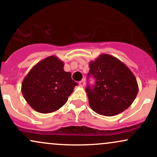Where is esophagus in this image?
Returning a JSON list of instances; mask_svg holds the SVG:
<instances>
[{
  "label": "esophagus",
  "mask_w": 157,
  "mask_h": 157,
  "mask_svg": "<svg viewBox=\"0 0 157 157\" xmlns=\"http://www.w3.org/2000/svg\"><path fill=\"white\" fill-rule=\"evenodd\" d=\"M85 84H86V80L85 79H82V80L79 82V85H80V86H81V87H83Z\"/></svg>",
  "instance_id": "esophagus-1"
}]
</instances>
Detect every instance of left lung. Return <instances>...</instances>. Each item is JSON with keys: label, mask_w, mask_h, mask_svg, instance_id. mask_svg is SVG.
<instances>
[{"label": "left lung", "mask_w": 157, "mask_h": 157, "mask_svg": "<svg viewBox=\"0 0 157 157\" xmlns=\"http://www.w3.org/2000/svg\"><path fill=\"white\" fill-rule=\"evenodd\" d=\"M88 75L95 78L92 88L86 91L91 108L103 116L111 117L125 111L134 101L139 87L130 68L117 57L101 54L90 61Z\"/></svg>", "instance_id": "8db88e82"}]
</instances>
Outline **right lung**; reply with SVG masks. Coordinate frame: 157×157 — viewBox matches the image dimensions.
I'll list each match as a JSON object with an SVG mask.
<instances>
[{
    "instance_id": "obj_1",
    "label": "right lung",
    "mask_w": 157,
    "mask_h": 157,
    "mask_svg": "<svg viewBox=\"0 0 157 157\" xmlns=\"http://www.w3.org/2000/svg\"><path fill=\"white\" fill-rule=\"evenodd\" d=\"M63 66L64 63L58 57L49 56L34 66L23 79V96L35 111L42 113L57 111L78 86Z\"/></svg>"
}]
</instances>
